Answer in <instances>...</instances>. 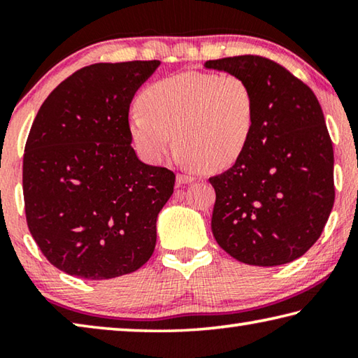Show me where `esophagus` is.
Wrapping results in <instances>:
<instances>
[{
    "instance_id": "34e87169",
    "label": "esophagus",
    "mask_w": 358,
    "mask_h": 358,
    "mask_svg": "<svg viewBox=\"0 0 358 358\" xmlns=\"http://www.w3.org/2000/svg\"><path fill=\"white\" fill-rule=\"evenodd\" d=\"M196 180L189 173H178L177 175V183L178 185H187V183H192V181Z\"/></svg>"
}]
</instances>
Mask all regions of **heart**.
<instances>
[{
	"instance_id": "b5f03b06",
	"label": "heart",
	"mask_w": 358,
	"mask_h": 358,
	"mask_svg": "<svg viewBox=\"0 0 358 358\" xmlns=\"http://www.w3.org/2000/svg\"><path fill=\"white\" fill-rule=\"evenodd\" d=\"M138 107L129 132L153 164L171 153L177 138L187 164L224 171L243 156L256 128L254 92L235 74L189 71L161 78L143 90Z\"/></svg>"
}]
</instances>
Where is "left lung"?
I'll return each mask as SVG.
<instances>
[{"mask_svg": "<svg viewBox=\"0 0 358 358\" xmlns=\"http://www.w3.org/2000/svg\"><path fill=\"white\" fill-rule=\"evenodd\" d=\"M203 66L243 77L256 98V128L243 156L210 178L217 245L248 265L292 262L316 243L335 202L333 145L316 94L264 57Z\"/></svg>", "mask_w": 358, "mask_h": 358, "instance_id": "obj_1", "label": "left lung"}]
</instances>
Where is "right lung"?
Here are the masks:
<instances>
[{
	"label": "right lung",
	"mask_w": 358,
	"mask_h": 358,
	"mask_svg": "<svg viewBox=\"0 0 358 358\" xmlns=\"http://www.w3.org/2000/svg\"><path fill=\"white\" fill-rule=\"evenodd\" d=\"M161 62L98 63L63 80L41 106L23 155L28 229L71 276L110 280L155 251L157 215L175 173L132 148L129 106Z\"/></svg>",
	"instance_id": "right-lung-1"
}]
</instances>
